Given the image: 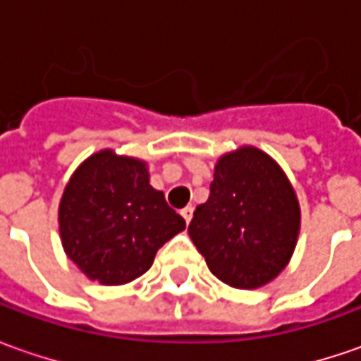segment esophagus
<instances>
[{"label":"esophagus","instance_id":"obj_1","mask_svg":"<svg viewBox=\"0 0 361 361\" xmlns=\"http://www.w3.org/2000/svg\"><path fill=\"white\" fill-rule=\"evenodd\" d=\"M180 215H183V219H185V223H190V219H192V207H185L183 211H180Z\"/></svg>","mask_w":361,"mask_h":361}]
</instances>
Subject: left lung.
<instances>
[{
	"mask_svg": "<svg viewBox=\"0 0 361 361\" xmlns=\"http://www.w3.org/2000/svg\"><path fill=\"white\" fill-rule=\"evenodd\" d=\"M188 235L211 273L237 289L275 279L299 235V204L275 160L253 146L216 162L207 202L197 207Z\"/></svg>",
	"mask_w": 361,
	"mask_h": 361,
	"instance_id": "obj_1",
	"label": "left lung"
}]
</instances>
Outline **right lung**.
<instances>
[{
  "label": "right lung",
  "instance_id": "obj_1",
  "mask_svg": "<svg viewBox=\"0 0 361 361\" xmlns=\"http://www.w3.org/2000/svg\"><path fill=\"white\" fill-rule=\"evenodd\" d=\"M183 229L185 219L150 187L145 162L112 150L86 160L60 202L66 255L102 285L140 277L160 247Z\"/></svg>",
  "mask_w": 361,
  "mask_h": 361
}]
</instances>
